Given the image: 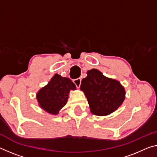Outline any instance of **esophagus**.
Instances as JSON below:
<instances>
[{"label":"esophagus","mask_w":157,"mask_h":157,"mask_svg":"<svg viewBox=\"0 0 157 157\" xmlns=\"http://www.w3.org/2000/svg\"><path fill=\"white\" fill-rule=\"evenodd\" d=\"M73 83L75 84L77 88H79L81 84V78H77L73 79Z\"/></svg>","instance_id":"1"}]
</instances>
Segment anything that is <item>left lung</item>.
<instances>
[{"instance_id": "8db88e82", "label": "left lung", "mask_w": 157, "mask_h": 157, "mask_svg": "<svg viewBox=\"0 0 157 157\" xmlns=\"http://www.w3.org/2000/svg\"><path fill=\"white\" fill-rule=\"evenodd\" d=\"M80 89L87 98L91 112L98 116L108 115L121 105L125 89L115 79L106 78L97 69L87 72L81 82Z\"/></svg>"}]
</instances>
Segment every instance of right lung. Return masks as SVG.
<instances>
[{
  "label": "right lung",
  "instance_id": "1",
  "mask_svg": "<svg viewBox=\"0 0 157 157\" xmlns=\"http://www.w3.org/2000/svg\"><path fill=\"white\" fill-rule=\"evenodd\" d=\"M76 89L71 79L55 74L44 87L37 94L39 105L47 113L56 114L66 105L70 90Z\"/></svg>",
  "mask_w": 157,
  "mask_h": 157
}]
</instances>
